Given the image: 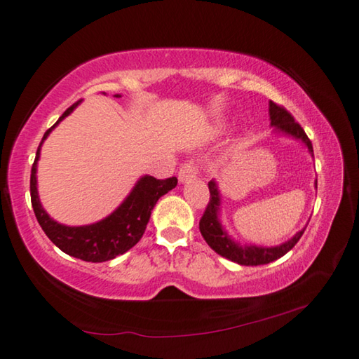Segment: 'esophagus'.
I'll use <instances>...</instances> for the list:
<instances>
[{
	"mask_svg": "<svg viewBox=\"0 0 359 359\" xmlns=\"http://www.w3.org/2000/svg\"><path fill=\"white\" fill-rule=\"evenodd\" d=\"M196 175H197V165L194 162H187L180 168L178 180H180V183L184 184V183H189V181L196 178Z\"/></svg>",
	"mask_w": 359,
	"mask_h": 359,
	"instance_id": "obj_1",
	"label": "esophagus"
}]
</instances>
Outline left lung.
I'll list each match as a JSON object with an SVG mask.
<instances>
[{
  "mask_svg": "<svg viewBox=\"0 0 359 359\" xmlns=\"http://www.w3.org/2000/svg\"><path fill=\"white\" fill-rule=\"evenodd\" d=\"M269 116H270V126L273 127V132L302 141L313 157L312 141H310L307 135H305L304 128L294 121V117L287 113L283 107H278L277 103L269 102ZM208 187H210V202L207 205V210H205L201 222H198V229H201L202 237L205 238V242L210 245L211 250H215L219 256L226 257L229 261L240 264V266H262V264H269L280 259L281 256H285L287 251L292 250V246L299 242V238L302 237L305 227H307L305 226L302 231H299L296 235H292L287 242L280 243L277 246L240 245L238 242H235L221 224V219H219L221 192L218 189L216 181L211 180L208 183ZM315 187H316V181H315Z\"/></svg>",
  "mask_w": 359,
  "mask_h": 359,
  "instance_id": "left-lung-1",
  "label": "left lung"
}]
</instances>
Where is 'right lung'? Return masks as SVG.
<instances>
[{
    "mask_svg": "<svg viewBox=\"0 0 359 359\" xmlns=\"http://www.w3.org/2000/svg\"><path fill=\"white\" fill-rule=\"evenodd\" d=\"M114 97L119 98L121 95L116 93ZM79 103L81 100L65 111L41 140L30 176L32 207L44 233L63 252L87 262H104L114 259L119 255H124L126 251L140 242L149 222L151 211L154 208V205L158 198L165 196L168 191H172L178 184V180L175 176L167 180H156L154 176L149 175L141 176L130 194L126 197V201L107 218L93 222V224L65 226L52 219L43 208V205H41L38 196L36 170L41 146H43L44 140L49 137V133L60 124L65 117L72 114Z\"/></svg>",
    "mask_w": 359,
    "mask_h": 359,
    "instance_id": "right-lung-1",
    "label": "right lung"
}]
</instances>
